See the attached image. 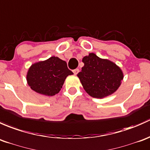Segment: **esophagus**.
<instances>
[{"mask_svg": "<svg viewBox=\"0 0 150 150\" xmlns=\"http://www.w3.org/2000/svg\"><path fill=\"white\" fill-rule=\"evenodd\" d=\"M79 72V70L78 69H74V70H73V73L75 75H76Z\"/></svg>", "mask_w": 150, "mask_h": 150, "instance_id": "34e87169", "label": "esophagus"}]
</instances>
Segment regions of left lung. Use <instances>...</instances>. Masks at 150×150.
Instances as JSON below:
<instances>
[{
    "instance_id": "8db88e82",
    "label": "left lung",
    "mask_w": 150,
    "mask_h": 150,
    "mask_svg": "<svg viewBox=\"0 0 150 150\" xmlns=\"http://www.w3.org/2000/svg\"><path fill=\"white\" fill-rule=\"evenodd\" d=\"M84 66L77 74L88 95L103 98L118 89L123 79L121 69L107 59H102L92 52L82 59Z\"/></svg>"
}]
</instances>
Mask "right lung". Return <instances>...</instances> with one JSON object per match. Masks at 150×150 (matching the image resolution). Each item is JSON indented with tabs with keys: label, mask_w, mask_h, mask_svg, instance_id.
<instances>
[{
	"label": "right lung",
	"mask_w": 150,
	"mask_h": 150,
	"mask_svg": "<svg viewBox=\"0 0 150 150\" xmlns=\"http://www.w3.org/2000/svg\"><path fill=\"white\" fill-rule=\"evenodd\" d=\"M74 74L66 61L55 56L32 64L27 74L31 89L46 96L56 95L62 88L66 77Z\"/></svg>",
	"instance_id": "add662e5"
}]
</instances>
